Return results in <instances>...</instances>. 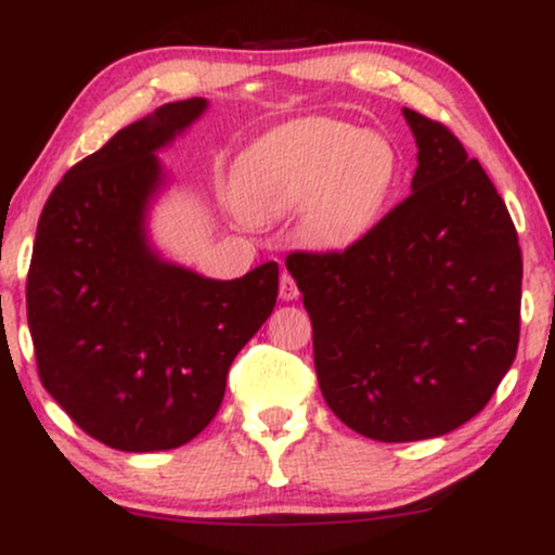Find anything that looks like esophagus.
Returning a JSON list of instances; mask_svg holds the SVG:
<instances>
[{
  "label": "esophagus",
  "mask_w": 555,
  "mask_h": 555,
  "mask_svg": "<svg viewBox=\"0 0 555 555\" xmlns=\"http://www.w3.org/2000/svg\"><path fill=\"white\" fill-rule=\"evenodd\" d=\"M299 289H297V282L295 276H292L289 271L282 273V279H279V297L284 299V302H292V299H297Z\"/></svg>",
  "instance_id": "1"
}]
</instances>
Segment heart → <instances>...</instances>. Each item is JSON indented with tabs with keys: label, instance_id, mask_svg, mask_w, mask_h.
<instances>
[{
	"label": "heart",
	"instance_id": "obj_1",
	"mask_svg": "<svg viewBox=\"0 0 555 555\" xmlns=\"http://www.w3.org/2000/svg\"><path fill=\"white\" fill-rule=\"evenodd\" d=\"M399 182V154L386 135L339 122L297 119L258 140L234 169V203L250 221L297 211L315 247H341L371 229Z\"/></svg>",
	"mask_w": 555,
	"mask_h": 555
}]
</instances>
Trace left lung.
Here are the masks:
<instances>
[{"label":"left lung","mask_w":555,"mask_h":555,"mask_svg":"<svg viewBox=\"0 0 555 555\" xmlns=\"http://www.w3.org/2000/svg\"><path fill=\"white\" fill-rule=\"evenodd\" d=\"M412 193L344 250L286 256L323 399L373 441L473 420L519 347L521 250L506 203L449 127L404 109Z\"/></svg>","instance_id":"obj_1"}]
</instances>
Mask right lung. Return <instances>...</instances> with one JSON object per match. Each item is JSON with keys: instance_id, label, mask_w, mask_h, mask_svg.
Returning <instances> with one entry per match:
<instances>
[{"instance_id": "obj_1", "label": "right lung", "mask_w": 555, "mask_h": 555, "mask_svg": "<svg viewBox=\"0 0 555 555\" xmlns=\"http://www.w3.org/2000/svg\"><path fill=\"white\" fill-rule=\"evenodd\" d=\"M203 109L206 99H184L127 125L62 177L38 219L25 284L38 378L80 430L119 451L193 441L276 305L273 260L216 282L145 245L154 154Z\"/></svg>"}]
</instances>
